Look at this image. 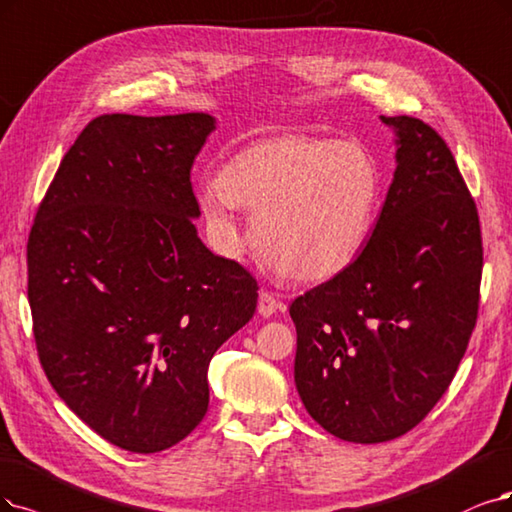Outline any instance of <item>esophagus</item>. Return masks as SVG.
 Returning <instances> with one entry per match:
<instances>
[{"instance_id":"1","label":"esophagus","mask_w":512,"mask_h":512,"mask_svg":"<svg viewBox=\"0 0 512 512\" xmlns=\"http://www.w3.org/2000/svg\"><path fill=\"white\" fill-rule=\"evenodd\" d=\"M278 310H285V304H282V301H278L272 293L261 291V293H259V301H257V312H259L263 318H268V316L276 314Z\"/></svg>"}]
</instances>
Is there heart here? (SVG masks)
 Segmentation results:
<instances>
[{
    "mask_svg": "<svg viewBox=\"0 0 512 512\" xmlns=\"http://www.w3.org/2000/svg\"><path fill=\"white\" fill-rule=\"evenodd\" d=\"M198 204L225 249L240 242L238 208L270 266L297 282L344 272L363 251L380 202V170L363 147L282 135L257 141L200 179Z\"/></svg>",
    "mask_w": 512,
    "mask_h": 512,
    "instance_id": "1",
    "label": "heart"
}]
</instances>
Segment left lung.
<instances>
[{"instance_id": "left-lung-1", "label": "left lung", "mask_w": 512, "mask_h": 512, "mask_svg": "<svg viewBox=\"0 0 512 512\" xmlns=\"http://www.w3.org/2000/svg\"><path fill=\"white\" fill-rule=\"evenodd\" d=\"M396 170L373 234L350 266L289 312L295 386L333 437L384 443L439 403L477 325L483 244L477 204L426 122L382 116Z\"/></svg>"}]
</instances>
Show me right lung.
<instances>
[{"label":"right lung","instance_id":"add662e5","mask_svg":"<svg viewBox=\"0 0 512 512\" xmlns=\"http://www.w3.org/2000/svg\"><path fill=\"white\" fill-rule=\"evenodd\" d=\"M208 113L94 118L61 160L27 242L40 363L67 407L132 453L183 441L208 363L257 308V280L198 238L192 166Z\"/></svg>","mask_w":512,"mask_h":512}]
</instances>
